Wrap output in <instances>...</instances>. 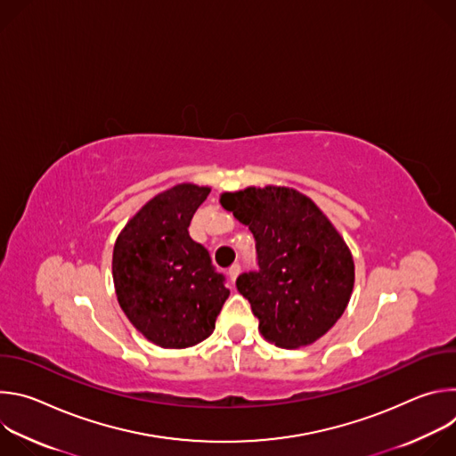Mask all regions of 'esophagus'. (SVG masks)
I'll return each mask as SVG.
<instances>
[{
	"label": "esophagus",
	"instance_id": "esophagus-1",
	"mask_svg": "<svg viewBox=\"0 0 456 456\" xmlns=\"http://www.w3.org/2000/svg\"><path fill=\"white\" fill-rule=\"evenodd\" d=\"M240 271H241V267H240V265H238V264H234V265H232V267H231V269H229V273H227V274H229V280H231V281H232V283H234V281H236V278H238V274H240Z\"/></svg>",
	"mask_w": 456,
	"mask_h": 456
}]
</instances>
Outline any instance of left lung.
I'll use <instances>...</instances> for the list:
<instances>
[{
	"label": "left lung",
	"instance_id": "obj_1",
	"mask_svg": "<svg viewBox=\"0 0 456 456\" xmlns=\"http://www.w3.org/2000/svg\"><path fill=\"white\" fill-rule=\"evenodd\" d=\"M224 209L256 241V271L238 276L259 332L280 348L327 334L354 289V259L339 232L305 194L289 187H248L222 194Z\"/></svg>",
	"mask_w": 456,
	"mask_h": 456
}]
</instances>
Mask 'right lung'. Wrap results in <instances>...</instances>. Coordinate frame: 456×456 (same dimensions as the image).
<instances>
[{
    "label": "right lung",
    "instance_id": "obj_1",
    "mask_svg": "<svg viewBox=\"0 0 456 456\" xmlns=\"http://www.w3.org/2000/svg\"><path fill=\"white\" fill-rule=\"evenodd\" d=\"M209 187L175 185L150 200L118 234L113 283L134 327L162 348L208 339L229 297L209 250L189 236Z\"/></svg>",
    "mask_w": 456,
    "mask_h": 456
}]
</instances>
